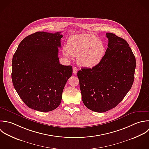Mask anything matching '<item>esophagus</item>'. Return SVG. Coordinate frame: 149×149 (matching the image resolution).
Masks as SVG:
<instances>
[{"mask_svg": "<svg viewBox=\"0 0 149 149\" xmlns=\"http://www.w3.org/2000/svg\"><path fill=\"white\" fill-rule=\"evenodd\" d=\"M77 71H78V70H77V67H73V73H74V74H77Z\"/></svg>", "mask_w": 149, "mask_h": 149, "instance_id": "esophagus-1", "label": "esophagus"}]
</instances>
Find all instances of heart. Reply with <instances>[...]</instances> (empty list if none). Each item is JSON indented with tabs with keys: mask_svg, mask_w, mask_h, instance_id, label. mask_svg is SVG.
I'll list each match as a JSON object with an SVG mask.
<instances>
[{
	"mask_svg": "<svg viewBox=\"0 0 149 149\" xmlns=\"http://www.w3.org/2000/svg\"><path fill=\"white\" fill-rule=\"evenodd\" d=\"M65 56L77 57L79 65L87 68L97 65L105 54L103 43L91 33H82L70 36L67 41Z\"/></svg>",
	"mask_w": 149,
	"mask_h": 149,
	"instance_id": "heart-1",
	"label": "heart"
}]
</instances>
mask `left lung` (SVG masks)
Here are the masks:
<instances>
[{"label": "left lung", "mask_w": 149, "mask_h": 149, "mask_svg": "<svg viewBox=\"0 0 149 149\" xmlns=\"http://www.w3.org/2000/svg\"><path fill=\"white\" fill-rule=\"evenodd\" d=\"M106 36L108 47L102 61L77 73L84 104L98 113L114 108L123 100L132 86L136 68L135 57L128 42L112 33Z\"/></svg>", "instance_id": "8db88e82"}]
</instances>
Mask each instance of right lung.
I'll return each mask as SVG.
<instances>
[{
  "mask_svg": "<svg viewBox=\"0 0 149 149\" xmlns=\"http://www.w3.org/2000/svg\"><path fill=\"white\" fill-rule=\"evenodd\" d=\"M60 33L36 32L27 36L13 57L14 89L28 107L39 111L48 112L58 107L64 88L72 74L71 65L59 63Z\"/></svg>",
  "mask_w": 149,
  "mask_h": 149,
  "instance_id": "right-lung-1",
  "label": "right lung"
}]
</instances>
